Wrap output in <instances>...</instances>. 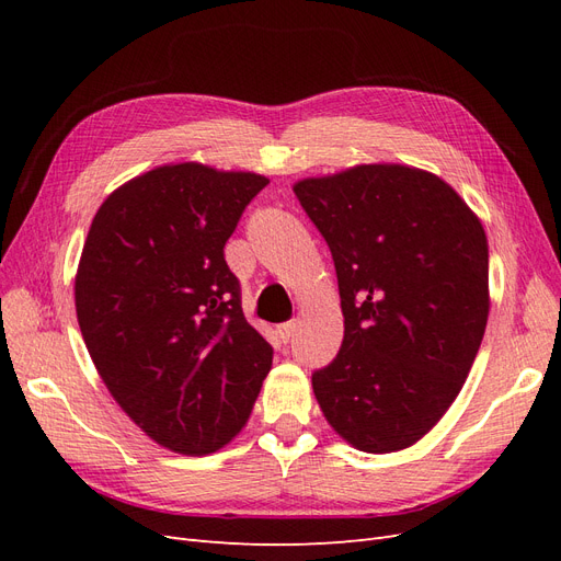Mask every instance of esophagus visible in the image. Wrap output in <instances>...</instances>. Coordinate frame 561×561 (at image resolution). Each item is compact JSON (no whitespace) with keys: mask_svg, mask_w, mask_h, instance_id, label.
Instances as JSON below:
<instances>
[{"mask_svg":"<svg viewBox=\"0 0 561 561\" xmlns=\"http://www.w3.org/2000/svg\"><path fill=\"white\" fill-rule=\"evenodd\" d=\"M278 330V336L283 339V342L287 344L293 339V334H295V330H297V320H290V322H283V325H278L276 328Z\"/></svg>","mask_w":561,"mask_h":561,"instance_id":"34e87169","label":"esophagus"}]
</instances>
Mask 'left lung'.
<instances>
[{
	"instance_id": "left-lung-1",
	"label": "left lung",
	"mask_w": 561,
	"mask_h": 561,
	"mask_svg": "<svg viewBox=\"0 0 561 561\" xmlns=\"http://www.w3.org/2000/svg\"><path fill=\"white\" fill-rule=\"evenodd\" d=\"M328 241L344 342L313 375L339 437L367 454L412 447L461 393L489 318L480 217L435 173L360 163L295 182Z\"/></svg>"
}]
</instances>
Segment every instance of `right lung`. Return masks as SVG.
I'll return each mask as SVG.
<instances>
[{
	"label": "right lung",
	"mask_w": 561,
	"mask_h": 561,
	"mask_svg": "<svg viewBox=\"0 0 561 561\" xmlns=\"http://www.w3.org/2000/svg\"><path fill=\"white\" fill-rule=\"evenodd\" d=\"M268 178L165 163L98 208L75 276L81 336L157 445L206 456L243 431L274 351L241 309L225 243Z\"/></svg>",
	"instance_id": "1"
}]
</instances>
